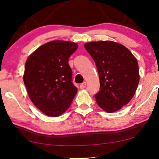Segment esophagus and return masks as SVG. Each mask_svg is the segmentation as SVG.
Listing matches in <instances>:
<instances>
[{
  "mask_svg": "<svg viewBox=\"0 0 159 159\" xmlns=\"http://www.w3.org/2000/svg\"><path fill=\"white\" fill-rule=\"evenodd\" d=\"M80 88L81 89H84L86 88V82H83V83H82L80 85Z\"/></svg>",
  "mask_w": 159,
  "mask_h": 159,
  "instance_id": "1",
  "label": "esophagus"
}]
</instances>
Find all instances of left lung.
<instances>
[{
  "instance_id": "1",
  "label": "left lung",
  "mask_w": 159,
  "mask_h": 159,
  "mask_svg": "<svg viewBox=\"0 0 159 159\" xmlns=\"http://www.w3.org/2000/svg\"><path fill=\"white\" fill-rule=\"evenodd\" d=\"M96 65L100 90L95 95L102 109L113 113L127 104L138 88L140 75L136 58L124 45L112 41L84 44Z\"/></svg>"
}]
</instances>
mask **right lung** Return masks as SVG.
<instances>
[{
    "mask_svg": "<svg viewBox=\"0 0 159 159\" xmlns=\"http://www.w3.org/2000/svg\"><path fill=\"white\" fill-rule=\"evenodd\" d=\"M77 48L75 43L51 41L39 47L26 61L23 78L28 95L47 116L56 117L64 113L77 92L68 64Z\"/></svg>",
    "mask_w": 159,
    "mask_h": 159,
    "instance_id": "obj_1",
    "label": "right lung"
}]
</instances>
